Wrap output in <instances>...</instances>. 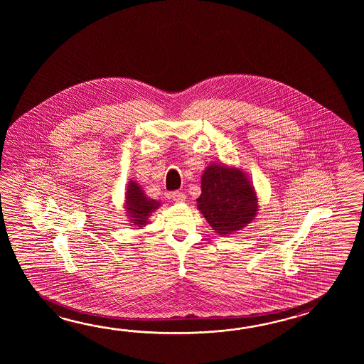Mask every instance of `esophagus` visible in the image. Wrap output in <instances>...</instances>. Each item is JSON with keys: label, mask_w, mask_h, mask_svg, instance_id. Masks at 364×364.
<instances>
[{"label": "esophagus", "mask_w": 364, "mask_h": 364, "mask_svg": "<svg viewBox=\"0 0 364 364\" xmlns=\"http://www.w3.org/2000/svg\"><path fill=\"white\" fill-rule=\"evenodd\" d=\"M171 198H173V200L185 201L186 195L182 191H174V193H171Z\"/></svg>", "instance_id": "esophagus-1"}]
</instances>
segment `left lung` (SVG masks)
Instances as JSON below:
<instances>
[{
	"mask_svg": "<svg viewBox=\"0 0 364 364\" xmlns=\"http://www.w3.org/2000/svg\"><path fill=\"white\" fill-rule=\"evenodd\" d=\"M198 208L218 234H232L254 220L257 210L254 188L246 176L223 165H209L201 177Z\"/></svg>",
	"mask_w": 364,
	"mask_h": 364,
	"instance_id": "1",
	"label": "left lung"
}]
</instances>
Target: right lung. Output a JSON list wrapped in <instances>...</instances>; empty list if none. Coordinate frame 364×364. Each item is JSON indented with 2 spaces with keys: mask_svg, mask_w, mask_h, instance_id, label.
Returning a JSON list of instances; mask_svg holds the SVG:
<instances>
[{
  "mask_svg": "<svg viewBox=\"0 0 364 364\" xmlns=\"http://www.w3.org/2000/svg\"><path fill=\"white\" fill-rule=\"evenodd\" d=\"M159 205H160L159 201L148 199L143 193V190L135 182L129 183L127 193H126V209L129 210L127 213L132 217L134 225L141 226L146 224L147 217Z\"/></svg>",
  "mask_w": 364,
  "mask_h": 364,
  "instance_id": "1",
  "label": "right lung"
}]
</instances>
